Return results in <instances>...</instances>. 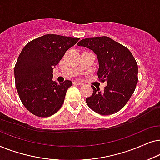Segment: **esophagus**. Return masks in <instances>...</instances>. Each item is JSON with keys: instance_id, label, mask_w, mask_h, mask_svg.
Here are the masks:
<instances>
[{"instance_id": "1", "label": "esophagus", "mask_w": 160, "mask_h": 160, "mask_svg": "<svg viewBox=\"0 0 160 160\" xmlns=\"http://www.w3.org/2000/svg\"><path fill=\"white\" fill-rule=\"evenodd\" d=\"M74 84L78 85V86H82V85H83V83H82V82H77V81L74 82Z\"/></svg>"}]
</instances>
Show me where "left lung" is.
Masks as SVG:
<instances>
[{
    "label": "left lung",
    "instance_id": "left-lung-1",
    "mask_svg": "<svg viewBox=\"0 0 160 160\" xmlns=\"http://www.w3.org/2000/svg\"><path fill=\"white\" fill-rule=\"evenodd\" d=\"M78 46L93 50L97 55L99 68L98 78L107 82L103 92L93 88V94L86 98L87 105L100 115L107 116L124 107L135 90L138 67L132 52L122 44L108 37L82 39Z\"/></svg>",
    "mask_w": 160,
    "mask_h": 160
}]
</instances>
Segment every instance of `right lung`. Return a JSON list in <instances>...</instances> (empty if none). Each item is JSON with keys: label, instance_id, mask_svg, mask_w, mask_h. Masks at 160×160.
I'll return each mask as SVG.
<instances>
[{"label": "right lung", "instance_id": "add662e5", "mask_svg": "<svg viewBox=\"0 0 160 160\" xmlns=\"http://www.w3.org/2000/svg\"><path fill=\"white\" fill-rule=\"evenodd\" d=\"M79 39L46 34L28 42L21 51L14 67L15 86L21 102L31 113L49 117L61 108L72 82L53 81V68Z\"/></svg>", "mask_w": 160, "mask_h": 160}]
</instances>
